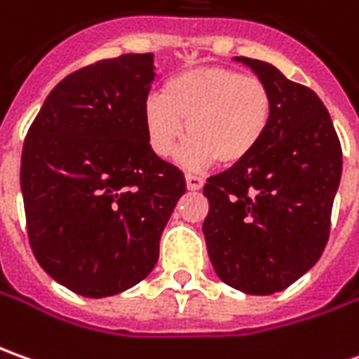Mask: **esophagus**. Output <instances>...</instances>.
<instances>
[{"label":"esophagus","instance_id":"1","mask_svg":"<svg viewBox=\"0 0 359 359\" xmlns=\"http://www.w3.org/2000/svg\"><path fill=\"white\" fill-rule=\"evenodd\" d=\"M203 184H204L203 177L187 172V189H189V191H201V189H203Z\"/></svg>","mask_w":359,"mask_h":359}]
</instances>
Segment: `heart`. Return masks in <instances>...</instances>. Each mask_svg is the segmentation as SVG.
Listing matches in <instances>:
<instances>
[{
  "instance_id": "heart-1",
  "label": "heart",
  "mask_w": 359,
  "mask_h": 359,
  "mask_svg": "<svg viewBox=\"0 0 359 359\" xmlns=\"http://www.w3.org/2000/svg\"><path fill=\"white\" fill-rule=\"evenodd\" d=\"M270 118L272 93L264 81L217 65L175 73L163 93L149 95L142 105L153 153L167 158L189 135L180 161L191 168L217 158L222 165L244 161L264 139Z\"/></svg>"
}]
</instances>
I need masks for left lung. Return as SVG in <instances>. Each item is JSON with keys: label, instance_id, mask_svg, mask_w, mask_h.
<instances>
[{"label": "left lung", "instance_id": "8db88e82", "mask_svg": "<svg viewBox=\"0 0 359 359\" xmlns=\"http://www.w3.org/2000/svg\"><path fill=\"white\" fill-rule=\"evenodd\" d=\"M272 93L250 155L204 184L203 232L217 276L236 290H286L320 260L341 179V147L320 97L266 61L234 57Z\"/></svg>", "mask_w": 359, "mask_h": 359}]
</instances>
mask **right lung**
<instances>
[{
    "label": "right lung",
    "instance_id": "obj_1",
    "mask_svg": "<svg viewBox=\"0 0 359 359\" xmlns=\"http://www.w3.org/2000/svg\"><path fill=\"white\" fill-rule=\"evenodd\" d=\"M153 53L103 59L59 81L27 130L21 194L33 254L85 298L144 280L187 191L182 170L147 141Z\"/></svg>",
    "mask_w": 359,
    "mask_h": 359
}]
</instances>
